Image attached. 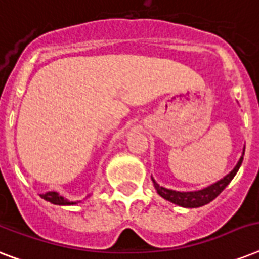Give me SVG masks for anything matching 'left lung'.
I'll use <instances>...</instances> for the list:
<instances>
[{
	"instance_id": "obj_1",
	"label": "left lung",
	"mask_w": 259,
	"mask_h": 259,
	"mask_svg": "<svg viewBox=\"0 0 259 259\" xmlns=\"http://www.w3.org/2000/svg\"><path fill=\"white\" fill-rule=\"evenodd\" d=\"M245 152V150H243ZM242 161H243V156L239 158L237 166L234 168L231 172L226 177H223L222 180L217 181L215 184L209 185L207 188L200 189V191H195V192H179V191H172V189H166L153 180L154 187L157 189V192L160 196H162L166 200L172 201L175 204L181 205V207H187V208H195V207H201V205L207 204L209 201H212L223 189L229 185V183L234 179V176L237 175L239 166H241Z\"/></svg>"
}]
</instances>
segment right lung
Returning <instances> with one entry per match:
<instances>
[{
	"instance_id": "1",
	"label": "right lung",
	"mask_w": 259,
	"mask_h": 259,
	"mask_svg": "<svg viewBox=\"0 0 259 259\" xmlns=\"http://www.w3.org/2000/svg\"><path fill=\"white\" fill-rule=\"evenodd\" d=\"M41 197L44 200L50 201L52 204H58V205H70L75 204L74 201H68L67 199H64L63 196H60L58 192H54V191H50V192L42 193Z\"/></svg>"
}]
</instances>
